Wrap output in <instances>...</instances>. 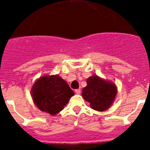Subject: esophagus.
<instances>
[{
	"label": "esophagus",
	"mask_w": 150,
	"mask_h": 150,
	"mask_svg": "<svg viewBox=\"0 0 150 150\" xmlns=\"http://www.w3.org/2000/svg\"><path fill=\"white\" fill-rule=\"evenodd\" d=\"M75 92H76L77 95H79V94L81 93V90L79 89H79H76V90H75Z\"/></svg>",
	"instance_id": "obj_1"
}]
</instances>
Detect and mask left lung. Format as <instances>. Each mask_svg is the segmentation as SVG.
<instances>
[{
    "mask_svg": "<svg viewBox=\"0 0 150 150\" xmlns=\"http://www.w3.org/2000/svg\"><path fill=\"white\" fill-rule=\"evenodd\" d=\"M87 86L83 89V98L90 103L92 109L104 111L111 106L116 95V87L110 82H107L98 76L87 79Z\"/></svg>",
    "mask_w": 150,
    "mask_h": 150,
    "instance_id": "8db88e82",
    "label": "left lung"
}]
</instances>
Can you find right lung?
<instances>
[{
  "mask_svg": "<svg viewBox=\"0 0 150 150\" xmlns=\"http://www.w3.org/2000/svg\"><path fill=\"white\" fill-rule=\"evenodd\" d=\"M31 95L34 104L41 111L55 115L63 110L74 93L62 78L55 75L44 76L37 80Z\"/></svg>",
  "mask_w": 150,
  "mask_h": 150,
  "instance_id": "add662e5",
  "label": "right lung"
}]
</instances>
